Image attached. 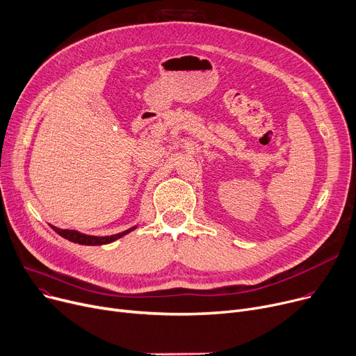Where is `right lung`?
<instances>
[{
    "label": "right lung",
    "instance_id": "obj_1",
    "mask_svg": "<svg viewBox=\"0 0 356 356\" xmlns=\"http://www.w3.org/2000/svg\"><path fill=\"white\" fill-rule=\"evenodd\" d=\"M54 232L61 236L63 238H66L72 243H77V244H81V245H103V244H109V243H113L116 241L118 238L123 237L129 234L131 232H134V229L136 228V225L124 229V232L122 233H118V234H112V236H89V234H85V233H80V232H76V229H63V228H58V227H54V225H50Z\"/></svg>",
    "mask_w": 356,
    "mask_h": 356
}]
</instances>
